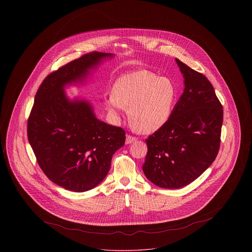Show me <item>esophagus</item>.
I'll list each match as a JSON object with an SVG mask.
<instances>
[{
	"instance_id": "34e87169",
	"label": "esophagus",
	"mask_w": 252,
	"mask_h": 252,
	"mask_svg": "<svg viewBox=\"0 0 252 252\" xmlns=\"http://www.w3.org/2000/svg\"><path fill=\"white\" fill-rule=\"evenodd\" d=\"M137 141V138L136 137H133L131 135H127L126 136V144H129L134 143Z\"/></svg>"
}]
</instances>
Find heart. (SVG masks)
<instances>
[{
	"instance_id": "obj_1",
	"label": "heart",
	"mask_w": 252,
	"mask_h": 252,
	"mask_svg": "<svg viewBox=\"0 0 252 252\" xmlns=\"http://www.w3.org/2000/svg\"><path fill=\"white\" fill-rule=\"evenodd\" d=\"M177 95L170 78L139 70L121 75L113 85L112 94L105 97V106L115 117L129 107L132 127L142 133H153L170 119Z\"/></svg>"
}]
</instances>
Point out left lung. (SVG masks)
Instances as JSON below:
<instances>
[{"mask_svg": "<svg viewBox=\"0 0 252 252\" xmlns=\"http://www.w3.org/2000/svg\"><path fill=\"white\" fill-rule=\"evenodd\" d=\"M184 91L167 123L146 139L145 177L164 189L196 180L214 162L220 147L223 108L215 89L200 72L176 59Z\"/></svg>", "mask_w": 252, "mask_h": 252, "instance_id": "1", "label": "left lung"}]
</instances>
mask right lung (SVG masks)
I'll list each match as a JSON object with an SVG mask.
<instances>
[{"label":"right lung","instance_id":"right-lung-1","mask_svg":"<svg viewBox=\"0 0 252 252\" xmlns=\"http://www.w3.org/2000/svg\"><path fill=\"white\" fill-rule=\"evenodd\" d=\"M112 54L93 52L51 72L39 86L27 123L36 161L49 180L66 190L82 192L108 175L113 154L126 132L98 120L92 105L71 100L65 86L83 83L92 70Z\"/></svg>","mask_w":252,"mask_h":252}]
</instances>
